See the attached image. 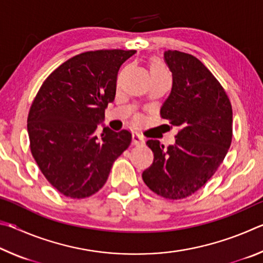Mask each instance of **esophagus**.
<instances>
[{
    "mask_svg": "<svg viewBox=\"0 0 263 263\" xmlns=\"http://www.w3.org/2000/svg\"><path fill=\"white\" fill-rule=\"evenodd\" d=\"M132 142L135 145H142L145 142V140H144V138H142L139 133H133L132 135Z\"/></svg>",
    "mask_w": 263,
    "mask_h": 263,
    "instance_id": "34e87169",
    "label": "esophagus"
}]
</instances>
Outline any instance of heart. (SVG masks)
I'll return each mask as SVG.
<instances>
[{"mask_svg":"<svg viewBox=\"0 0 263 263\" xmlns=\"http://www.w3.org/2000/svg\"><path fill=\"white\" fill-rule=\"evenodd\" d=\"M159 72H166V69H164L161 62L155 61L153 62L152 66H151V73H159Z\"/></svg>","mask_w":263,"mask_h":263,"instance_id":"obj_1","label":"heart"}]
</instances>
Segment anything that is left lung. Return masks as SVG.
<instances>
[{
	"instance_id": "obj_1",
	"label": "left lung",
	"mask_w": 263,
	"mask_h": 263,
	"mask_svg": "<svg viewBox=\"0 0 263 263\" xmlns=\"http://www.w3.org/2000/svg\"><path fill=\"white\" fill-rule=\"evenodd\" d=\"M163 59L173 87L160 114L180 132L167 148L159 140H147L154 160L142 180L155 194L181 199L201 189L228 154L232 106L220 83L197 58L169 50Z\"/></svg>"
}]
</instances>
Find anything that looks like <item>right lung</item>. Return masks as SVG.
<instances>
[{
  "instance_id": "add662e5",
  "label": "right lung",
  "mask_w": 263,
  "mask_h": 263,
  "mask_svg": "<svg viewBox=\"0 0 263 263\" xmlns=\"http://www.w3.org/2000/svg\"><path fill=\"white\" fill-rule=\"evenodd\" d=\"M137 51L84 52L60 65L30 108L28 133L33 158L46 180L70 198L97 193L115 160L131 144L127 130L103 125L104 111L116 96L119 67Z\"/></svg>"
}]
</instances>
